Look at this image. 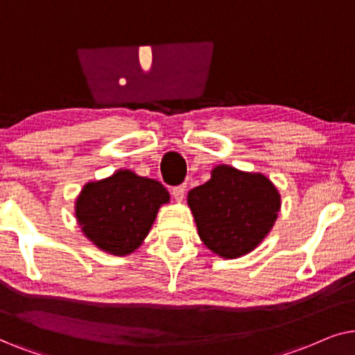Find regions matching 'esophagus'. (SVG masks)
<instances>
[{
    "label": "esophagus",
    "mask_w": 355,
    "mask_h": 355,
    "mask_svg": "<svg viewBox=\"0 0 355 355\" xmlns=\"http://www.w3.org/2000/svg\"><path fill=\"white\" fill-rule=\"evenodd\" d=\"M185 193H187V183L172 188V195L177 201H183V198H185Z\"/></svg>",
    "instance_id": "obj_1"
}]
</instances>
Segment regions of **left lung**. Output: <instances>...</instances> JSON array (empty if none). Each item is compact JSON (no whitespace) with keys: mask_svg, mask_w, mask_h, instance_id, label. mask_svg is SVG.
I'll list each match as a JSON object with an SVG mask.
<instances>
[{"mask_svg":"<svg viewBox=\"0 0 355 355\" xmlns=\"http://www.w3.org/2000/svg\"><path fill=\"white\" fill-rule=\"evenodd\" d=\"M198 234L212 253L234 259L258 247L272 229L281 195L263 173L217 165L205 185L188 193Z\"/></svg>","mask_w":355,"mask_h":355,"instance_id":"8db88e82","label":"left lung"}]
</instances>
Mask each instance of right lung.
<instances>
[{"mask_svg": "<svg viewBox=\"0 0 355 355\" xmlns=\"http://www.w3.org/2000/svg\"><path fill=\"white\" fill-rule=\"evenodd\" d=\"M168 200L160 182L118 170L83 188L76 200V219L96 247L125 257L143 243L159 207Z\"/></svg>", "mask_w": 355, "mask_h": 355, "instance_id": "add662e5", "label": "right lung"}]
</instances>
